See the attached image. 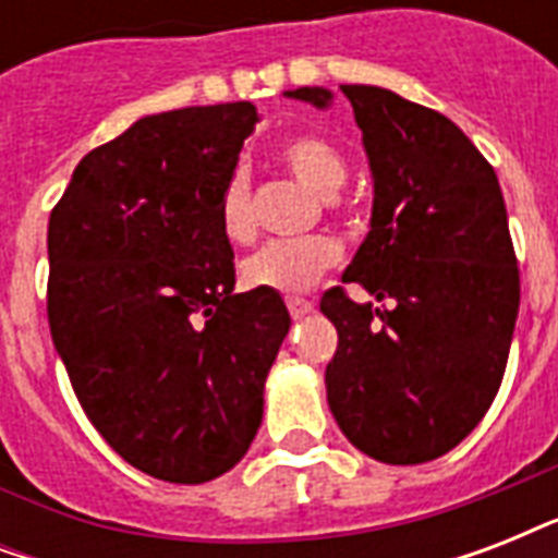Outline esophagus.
<instances>
[{"label": "esophagus", "instance_id": "obj_1", "mask_svg": "<svg viewBox=\"0 0 558 558\" xmlns=\"http://www.w3.org/2000/svg\"><path fill=\"white\" fill-rule=\"evenodd\" d=\"M287 306H289V315H292L295 322L313 313V301H304V298H287Z\"/></svg>", "mask_w": 558, "mask_h": 558}]
</instances>
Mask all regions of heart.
Segmentation results:
<instances>
[{
    "label": "heart",
    "mask_w": 558,
    "mask_h": 558,
    "mask_svg": "<svg viewBox=\"0 0 558 558\" xmlns=\"http://www.w3.org/2000/svg\"><path fill=\"white\" fill-rule=\"evenodd\" d=\"M283 168L304 182L324 199H330L348 182V161L332 142L313 133H298L283 138L278 147ZM217 219L222 234L231 243H248L257 231L252 202V179L245 168H234L226 177L217 196ZM341 257V248L330 236H306V240H278L248 254L240 266L245 287L271 289L283 295L306 292L318 283L324 271L332 269Z\"/></svg>",
    "instance_id": "obj_1"
}]
</instances>
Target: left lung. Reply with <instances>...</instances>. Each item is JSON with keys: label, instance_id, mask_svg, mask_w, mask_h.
<instances>
[{"label": "left lung", "instance_id": "obj_1", "mask_svg": "<svg viewBox=\"0 0 558 558\" xmlns=\"http://www.w3.org/2000/svg\"><path fill=\"white\" fill-rule=\"evenodd\" d=\"M373 177L371 231L322 298L339 330L327 365L336 423L367 458L411 466L451 451L493 405L519 315V263L493 165L458 124L381 86H341ZM287 98L318 109L332 92Z\"/></svg>", "mask_w": 558, "mask_h": 558}]
</instances>
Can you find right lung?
Wrapping results in <instances>:
<instances>
[{"label": "right lung", "instance_id": "right-lung-1", "mask_svg": "<svg viewBox=\"0 0 558 558\" xmlns=\"http://www.w3.org/2000/svg\"><path fill=\"white\" fill-rule=\"evenodd\" d=\"M257 121L248 100L138 118L83 156L48 219V327L74 393L130 466L170 484L243 460L292 324L278 292H234L217 219Z\"/></svg>", "mask_w": 558, "mask_h": 558}]
</instances>
